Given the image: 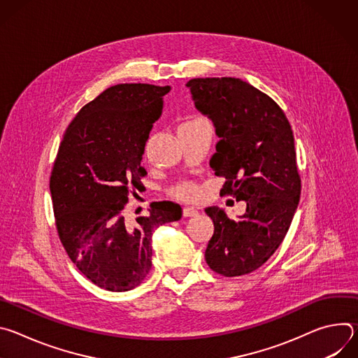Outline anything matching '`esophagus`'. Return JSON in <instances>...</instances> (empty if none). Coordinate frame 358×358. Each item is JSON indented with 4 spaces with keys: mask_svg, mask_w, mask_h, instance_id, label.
<instances>
[{
    "mask_svg": "<svg viewBox=\"0 0 358 358\" xmlns=\"http://www.w3.org/2000/svg\"><path fill=\"white\" fill-rule=\"evenodd\" d=\"M184 217H196L198 215V210L194 207H184L182 210Z\"/></svg>",
    "mask_w": 358,
    "mask_h": 358,
    "instance_id": "34e87169",
    "label": "esophagus"
}]
</instances>
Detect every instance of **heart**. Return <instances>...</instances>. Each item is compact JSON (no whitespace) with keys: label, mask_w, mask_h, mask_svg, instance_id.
Here are the masks:
<instances>
[{"label":"heart","mask_w":358,"mask_h":358,"mask_svg":"<svg viewBox=\"0 0 358 358\" xmlns=\"http://www.w3.org/2000/svg\"><path fill=\"white\" fill-rule=\"evenodd\" d=\"M192 122H195V120H192ZM174 194L180 198H192L196 195V187L194 184H182L176 188Z\"/></svg>","instance_id":"1"}]
</instances>
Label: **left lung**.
Returning a JSON list of instances; mask_svg holds the SVG:
<instances>
[{"mask_svg": "<svg viewBox=\"0 0 358 358\" xmlns=\"http://www.w3.org/2000/svg\"><path fill=\"white\" fill-rule=\"evenodd\" d=\"M187 87L220 137L210 166L225 177L221 194L246 202L235 221L218 207L206 208L214 222L206 261L222 276L246 275L275 253L297 208L301 184L293 131L276 101L248 82L196 78Z\"/></svg>", "mask_w": 358, "mask_h": 358, "instance_id": "left-lung-1", "label": "left lung"}]
</instances>
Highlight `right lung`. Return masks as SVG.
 <instances>
[{
    "label": "right lung",
    "mask_w": 358,
    "mask_h": 358,
    "mask_svg": "<svg viewBox=\"0 0 358 358\" xmlns=\"http://www.w3.org/2000/svg\"><path fill=\"white\" fill-rule=\"evenodd\" d=\"M170 86L120 83L85 105L68 126L50 173L55 224L76 268L96 286L127 292L151 269V236L178 221V203L162 201L130 221L124 206L143 187L144 145Z\"/></svg>",
    "instance_id": "1"
}]
</instances>
